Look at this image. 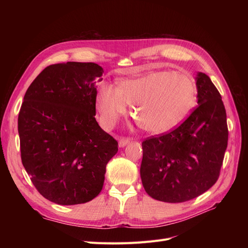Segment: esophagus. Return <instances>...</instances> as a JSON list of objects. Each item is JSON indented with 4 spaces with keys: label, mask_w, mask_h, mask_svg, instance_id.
<instances>
[{
    "label": "esophagus",
    "mask_w": 248,
    "mask_h": 248,
    "mask_svg": "<svg viewBox=\"0 0 248 248\" xmlns=\"http://www.w3.org/2000/svg\"><path fill=\"white\" fill-rule=\"evenodd\" d=\"M129 142H130V140H129V139H125V138L120 139V140H119V147H120V148H123V147H125L126 145H128Z\"/></svg>",
    "instance_id": "esophagus-1"
}]
</instances>
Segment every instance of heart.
I'll list each match as a JSON object with an SVG mask.
<instances>
[{
	"mask_svg": "<svg viewBox=\"0 0 248 248\" xmlns=\"http://www.w3.org/2000/svg\"><path fill=\"white\" fill-rule=\"evenodd\" d=\"M196 87L183 74L155 71L124 78L117 88L103 85L96 95V108L104 128L114 126L131 106V115L140 128L152 134L174 129L190 111Z\"/></svg>",
	"mask_w": 248,
	"mask_h": 248,
	"instance_id": "1",
	"label": "heart"
}]
</instances>
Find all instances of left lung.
Segmentation results:
<instances>
[{
  "label": "left lung",
  "instance_id": "1",
  "mask_svg": "<svg viewBox=\"0 0 248 248\" xmlns=\"http://www.w3.org/2000/svg\"><path fill=\"white\" fill-rule=\"evenodd\" d=\"M196 80L197 108L176 129L141 144V183L157 201L192 200L219 177L229 137L226 108L207 74L198 72Z\"/></svg>",
  "mask_w": 248,
  "mask_h": 248
}]
</instances>
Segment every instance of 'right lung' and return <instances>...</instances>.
<instances>
[{
	"label": "right lung",
	"instance_id": "1",
	"mask_svg": "<svg viewBox=\"0 0 248 248\" xmlns=\"http://www.w3.org/2000/svg\"><path fill=\"white\" fill-rule=\"evenodd\" d=\"M102 72L95 63L54 64L25 94L18 114L21 162L41 196L58 205L98 196L118 152V141L95 119Z\"/></svg>",
	"mask_w": 248,
	"mask_h": 248
}]
</instances>
